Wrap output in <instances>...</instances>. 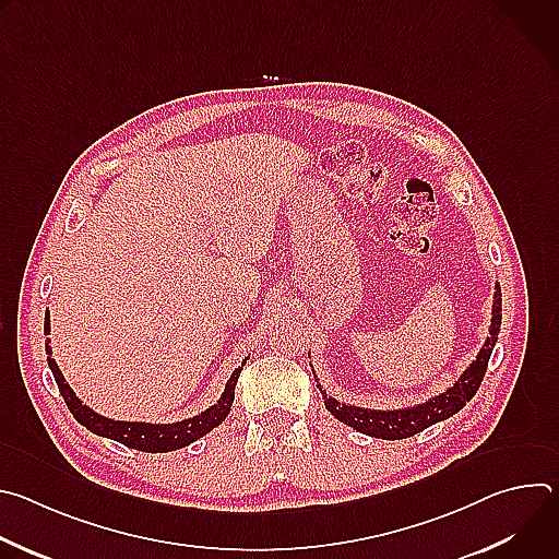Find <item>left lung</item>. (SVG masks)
<instances>
[{
    "label": "left lung",
    "mask_w": 559,
    "mask_h": 559,
    "mask_svg": "<svg viewBox=\"0 0 559 559\" xmlns=\"http://www.w3.org/2000/svg\"><path fill=\"white\" fill-rule=\"evenodd\" d=\"M500 323H502V292H500V285L496 283L489 336H487L485 345L480 347V352H477V356L460 373V378L451 386H447L442 393L429 397L427 403L409 405L403 409H371V407H360V405H352V403H341L334 395H330L321 384H318L323 401H325V407L334 418H338L347 427H352L365 436H371V438L403 440V438L416 436V433L425 431L427 427L442 423V420L451 418L453 414H457L475 395L477 386H480V382L487 373L491 352L498 343ZM313 378H316V382H321L316 373H313Z\"/></svg>",
    "instance_id": "8db88e82"
}]
</instances>
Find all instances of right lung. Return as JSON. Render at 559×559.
<instances>
[{
  "label": "right lung",
  "mask_w": 559,
  "mask_h": 559,
  "mask_svg": "<svg viewBox=\"0 0 559 559\" xmlns=\"http://www.w3.org/2000/svg\"><path fill=\"white\" fill-rule=\"evenodd\" d=\"M44 334L46 336L50 334V311H46V318H44ZM46 354H48V367L55 376V382L63 395L70 414L76 418L79 425H84L88 431H93L102 438H110L130 449L147 451V453H166V451L183 449V447L192 444L194 440L203 438L205 433H210L214 427H218L231 409L236 380H238V376H241L243 365L248 362V358H246L231 371L221 397L205 412H201L192 418H186V420H177V423H139V420H115V418L102 416L95 409H91L88 405H84L82 397L72 391V386L66 382L59 365L55 362L52 349H50V338L46 341Z\"/></svg>",
  "instance_id": "1"
}]
</instances>
